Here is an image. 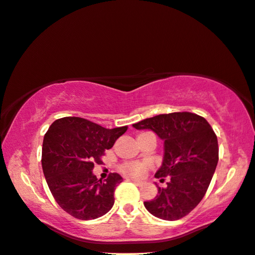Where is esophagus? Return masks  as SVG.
Returning a JSON list of instances; mask_svg holds the SVG:
<instances>
[{"mask_svg":"<svg viewBox=\"0 0 255 255\" xmlns=\"http://www.w3.org/2000/svg\"><path fill=\"white\" fill-rule=\"evenodd\" d=\"M130 181L131 182H134V183L136 184V185H142L143 183L140 181H138V180H134V178H130Z\"/></svg>","mask_w":255,"mask_h":255,"instance_id":"1","label":"esophagus"}]
</instances>
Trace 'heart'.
Listing matches in <instances>:
<instances>
[{
    "label": "heart",
    "instance_id": "obj_1",
    "mask_svg": "<svg viewBox=\"0 0 255 255\" xmlns=\"http://www.w3.org/2000/svg\"><path fill=\"white\" fill-rule=\"evenodd\" d=\"M147 167H149V164H146V162H138V161L125 162V164H123L120 167V172L125 174L126 176L138 178L145 173Z\"/></svg>",
    "mask_w": 255,
    "mask_h": 255
}]
</instances>
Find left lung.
<instances>
[{"instance_id":"obj_1","label":"left lung","mask_w":255,"mask_h":255,"mask_svg":"<svg viewBox=\"0 0 255 255\" xmlns=\"http://www.w3.org/2000/svg\"><path fill=\"white\" fill-rule=\"evenodd\" d=\"M132 127L149 129L164 140V159L155 177L164 181L154 199L144 206L155 218L175 221L188 215L204 198L219 161L218 137L206 119L174 112L142 120Z\"/></svg>"}]
</instances>
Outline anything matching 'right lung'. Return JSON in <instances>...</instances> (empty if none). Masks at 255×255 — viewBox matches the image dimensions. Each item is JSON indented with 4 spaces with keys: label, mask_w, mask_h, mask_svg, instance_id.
I'll return each instance as SVG.
<instances>
[{
    "label": "right lung",
    "mask_w": 255,
    "mask_h": 255,
    "mask_svg": "<svg viewBox=\"0 0 255 255\" xmlns=\"http://www.w3.org/2000/svg\"><path fill=\"white\" fill-rule=\"evenodd\" d=\"M126 130L127 126L106 129L78 117L62 118L49 127L42 144L43 174L57 204L68 214L94 220L111 210L123 177L112 173L102 181L93 169Z\"/></svg>",
    "instance_id": "add662e5"
}]
</instances>
